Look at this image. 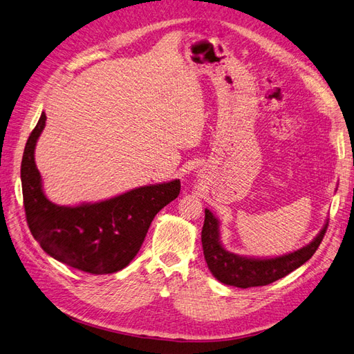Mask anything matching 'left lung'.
<instances>
[{"instance_id": "left-lung-1", "label": "left lung", "mask_w": 354, "mask_h": 354, "mask_svg": "<svg viewBox=\"0 0 354 354\" xmlns=\"http://www.w3.org/2000/svg\"><path fill=\"white\" fill-rule=\"evenodd\" d=\"M328 222L323 226L320 234L314 240L299 250L289 254H283L271 259H253V257H243L235 253L226 252L218 238V221L209 209L205 208V221L201 232L203 250L208 270L216 279L235 288H256V286H266L283 279L301 265L307 262L316 253L324 234H326Z\"/></svg>"}]
</instances>
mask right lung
I'll return each mask as SVG.
<instances>
[{"mask_svg": "<svg viewBox=\"0 0 354 354\" xmlns=\"http://www.w3.org/2000/svg\"><path fill=\"white\" fill-rule=\"evenodd\" d=\"M46 114L24 150L21 178L26 223L43 250L65 265L89 274L125 268L145 241L151 221L180 194V180L142 186L95 204L64 207L50 203L41 189L34 150Z\"/></svg>", "mask_w": 354, "mask_h": 354, "instance_id": "add662e5", "label": "right lung"}]
</instances>
